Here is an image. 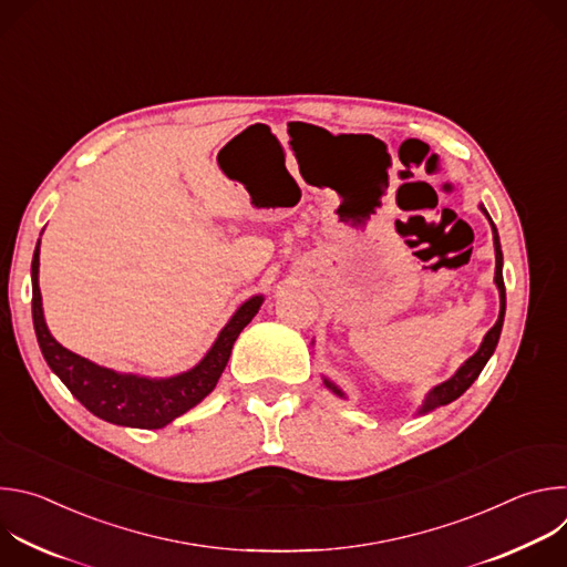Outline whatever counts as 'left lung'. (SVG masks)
I'll list each match as a JSON object with an SVG mask.
<instances>
[{
	"label": "left lung",
	"mask_w": 567,
	"mask_h": 567,
	"mask_svg": "<svg viewBox=\"0 0 567 567\" xmlns=\"http://www.w3.org/2000/svg\"><path fill=\"white\" fill-rule=\"evenodd\" d=\"M482 210H484V208H482ZM484 215L489 217L487 210H484ZM489 221H492V217H489ZM492 228H494V245H496V285H498V291H501V316H498V320H496V326L487 332V337H484L480 350H477L449 381L435 385V388L429 392V396H426V401H424V406H422L420 413H431V411H435V409H440V406H446V403L455 401L462 392H466V388L477 379V374L482 372L484 365H487L489 357L494 354V350H496V346H498V339H501V332H503V320H505V280H503V249H501V237H498V230H496L494 221H492ZM326 385L332 388L337 394L343 396V392H341L334 383H330L328 379H326Z\"/></svg>",
	"instance_id": "8db88e82"
}]
</instances>
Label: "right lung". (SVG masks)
Masks as SVG:
<instances>
[{"mask_svg":"<svg viewBox=\"0 0 567 567\" xmlns=\"http://www.w3.org/2000/svg\"><path fill=\"white\" fill-rule=\"evenodd\" d=\"M38 269L40 241L31 265L33 326L49 368L60 377L69 392L83 403L90 413L105 422L132 429H164L175 417L197 406L206 394H210L228 363L235 339L249 326L251 318L258 313L262 305V296H256L241 305L228 320V326L219 332L210 352L193 370L171 379H145L101 368L83 357L69 352L49 334L42 313Z\"/></svg>","mask_w":567,"mask_h":567,"instance_id":"1","label":"right lung"}]
</instances>
